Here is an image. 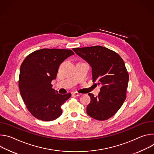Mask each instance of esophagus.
<instances>
[{
    "label": "esophagus",
    "instance_id": "obj_1",
    "mask_svg": "<svg viewBox=\"0 0 154 154\" xmlns=\"http://www.w3.org/2000/svg\"><path fill=\"white\" fill-rule=\"evenodd\" d=\"M72 94H73V95H75V96H80L82 95V94L79 93H77V92H74V93H72Z\"/></svg>",
    "mask_w": 154,
    "mask_h": 154
}]
</instances>
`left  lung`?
Here are the masks:
<instances>
[{
  "mask_svg": "<svg viewBox=\"0 0 154 154\" xmlns=\"http://www.w3.org/2000/svg\"><path fill=\"white\" fill-rule=\"evenodd\" d=\"M72 49L90 65L93 82L101 85L97 96L88 94L91 102L87 114L99 121L110 118L126 99L129 76L123 60L115 52L100 46Z\"/></svg>",
  "mask_w": 154,
  "mask_h": 154,
  "instance_id": "left-lung-1",
  "label": "left lung"
}]
</instances>
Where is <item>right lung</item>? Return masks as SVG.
I'll return each instance as SVG.
<instances>
[{"mask_svg":"<svg viewBox=\"0 0 154 154\" xmlns=\"http://www.w3.org/2000/svg\"><path fill=\"white\" fill-rule=\"evenodd\" d=\"M69 49H42L29 54L20 68L19 88L30 113L36 119L51 121L62 114L61 106L71 96L52 89L60 64L74 55Z\"/></svg>","mask_w":154,"mask_h":154,"instance_id":"obj_1","label":"right lung"}]
</instances>
